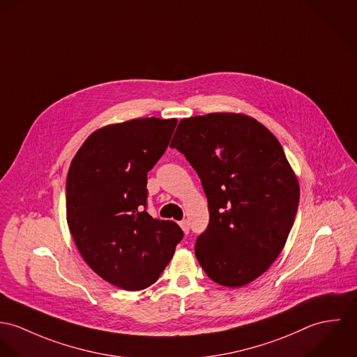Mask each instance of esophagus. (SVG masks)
Returning a JSON list of instances; mask_svg holds the SVG:
<instances>
[{
    "mask_svg": "<svg viewBox=\"0 0 357 357\" xmlns=\"http://www.w3.org/2000/svg\"><path fill=\"white\" fill-rule=\"evenodd\" d=\"M179 226H181V229L183 230V233H185V234H188V233H189V222H188V220H182V222H179Z\"/></svg>",
    "mask_w": 357,
    "mask_h": 357,
    "instance_id": "34e87169",
    "label": "esophagus"
}]
</instances>
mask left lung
Listing matches in <instances>:
<instances>
[{
  "label": "left lung",
  "instance_id": "left-lung-1",
  "mask_svg": "<svg viewBox=\"0 0 357 357\" xmlns=\"http://www.w3.org/2000/svg\"><path fill=\"white\" fill-rule=\"evenodd\" d=\"M208 198L209 225L195 253L213 282L241 287L280 255L298 208L300 185L275 135L243 114L182 119L171 141Z\"/></svg>",
  "mask_w": 357,
  "mask_h": 357
}]
</instances>
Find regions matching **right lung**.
I'll return each instance as SVG.
<instances>
[{
  "instance_id": "obj_1",
  "label": "right lung",
  "mask_w": 357,
  "mask_h": 357,
  "mask_svg": "<svg viewBox=\"0 0 357 357\" xmlns=\"http://www.w3.org/2000/svg\"><path fill=\"white\" fill-rule=\"evenodd\" d=\"M176 119L109 124L83 142L67 175V223L83 260L111 284L137 291L153 284L183 237L146 209V175L164 155Z\"/></svg>"
}]
</instances>
